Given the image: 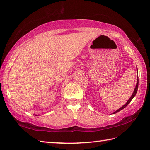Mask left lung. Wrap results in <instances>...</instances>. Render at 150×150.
I'll return each mask as SVG.
<instances>
[{"instance_id": "left-lung-1", "label": "left lung", "mask_w": 150, "mask_h": 150, "mask_svg": "<svg viewBox=\"0 0 150 150\" xmlns=\"http://www.w3.org/2000/svg\"><path fill=\"white\" fill-rule=\"evenodd\" d=\"M137 71H138V69H137ZM138 79H137V83H136V88H135V89H134V93H133V94H132V96H130V98H129V100H128V101H127V103L125 104V105H124L123 106H122L121 108H119L118 110H116V111L115 112H114V114H115V113H116V112H118L122 110L123 108H124L125 107H126V106L128 105V104L131 102V100H132V98L134 97V96H135L136 94V93H137V91H138Z\"/></svg>"}]
</instances>
